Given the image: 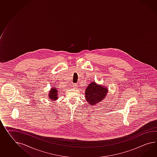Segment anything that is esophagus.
<instances>
[{
  "label": "esophagus",
  "mask_w": 157,
  "mask_h": 157,
  "mask_svg": "<svg viewBox=\"0 0 157 157\" xmlns=\"http://www.w3.org/2000/svg\"><path fill=\"white\" fill-rule=\"evenodd\" d=\"M72 86L73 87H74V88H76L77 86V84H73Z\"/></svg>",
  "instance_id": "34e87169"
}]
</instances>
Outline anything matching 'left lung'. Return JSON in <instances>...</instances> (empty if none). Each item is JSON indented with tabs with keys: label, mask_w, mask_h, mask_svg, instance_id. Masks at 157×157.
Instances as JSON below:
<instances>
[{
	"label": "left lung",
	"mask_w": 157,
	"mask_h": 157,
	"mask_svg": "<svg viewBox=\"0 0 157 157\" xmlns=\"http://www.w3.org/2000/svg\"><path fill=\"white\" fill-rule=\"evenodd\" d=\"M108 93V89L105 86L93 81L85 89V99L90 105L95 106L105 98Z\"/></svg>",
	"instance_id": "obj_1"
}]
</instances>
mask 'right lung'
<instances>
[{
  "instance_id": "1",
  "label": "right lung",
  "mask_w": 157,
  "mask_h": 157,
  "mask_svg": "<svg viewBox=\"0 0 157 157\" xmlns=\"http://www.w3.org/2000/svg\"><path fill=\"white\" fill-rule=\"evenodd\" d=\"M58 90L57 89L53 86L51 88V90L49 91L48 98L49 100L53 101H56L59 98L58 95Z\"/></svg>"
}]
</instances>
